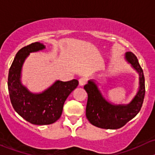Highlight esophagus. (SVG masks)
Here are the masks:
<instances>
[{
  "label": "esophagus",
  "mask_w": 155,
  "mask_h": 155,
  "mask_svg": "<svg viewBox=\"0 0 155 155\" xmlns=\"http://www.w3.org/2000/svg\"><path fill=\"white\" fill-rule=\"evenodd\" d=\"M86 82H87V79H85V78H81V79L79 80V86H83V85H85V84H86Z\"/></svg>",
  "instance_id": "esophagus-1"
}]
</instances>
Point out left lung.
I'll return each instance as SVG.
<instances>
[{
	"mask_svg": "<svg viewBox=\"0 0 155 155\" xmlns=\"http://www.w3.org/2000/svg\"><path fill=\"white\" fill-rule=\"evenodd\" d=\"M124 59L139 74V88L132 101L127 104H114L104 97L94 79L88 80L84 89L87 94L86 117L94 126L104 129H118L134 118L141 109L145 97V78L138 59L131 51Z\"/></svg>",
	"mask_w": 155,
	"mask_h": 155,
	"instance_id": "left-lung-1",
	"label": "left lung"
}]
</instances>
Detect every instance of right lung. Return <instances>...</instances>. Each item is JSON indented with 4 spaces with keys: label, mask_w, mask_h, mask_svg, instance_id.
I'll use <instances>...</instances> for the list:
<instances>
[{
    "label": "right lung",
    "mask_w": 155,
    "mask_h": 155,
    "mask_svg": "<svg viewBox=\"0 0 155 155\" xmlns=\"http://www.w3.org/2000/svg\"><path fill=\"white\" fill-rule=\"evenodd\" d=\"M39 42L31 43L15 54L8 75V90L12 107L21 117L36 125H46L60 118L65 101L79 85L77 79L62 82L56 80L40 93H33L21 82V70L30 53L45 49Z\"/></svg>",
    "instance_id": "add662e5"
}]
</instances>
